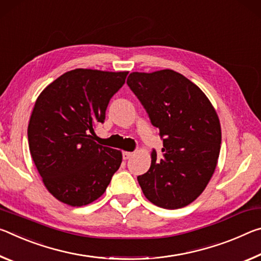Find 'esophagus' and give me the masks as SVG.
Masks as SVG:
<instances>
[{
    "instance_id": "esophagus-1",
    "label": "esophagus",
    "mask_w": 261,
    "mask_h": 261,
    "mask_svg": "<svg viewBox=\"0 0 261 261\" xmlns=\"http://www.w3.org/2000/svg\"><path fill=\"white\" fill-rule=\"evenodd\" d=\"M133 156V152H130V151H123L122 152V159L123 160H128V159H130V157Z\"/></svg>"
}]
</instances>
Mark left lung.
I'll use <instances>...</instances> for the list:
<instances>
[{"mask_svg":"<svg viewBox=\"0 0 261 261\" xmlns=\"http://www.w3.org/2000/svg\"><path fill=\"white\" fill-rule=\"evenodd\" d=\"M127 84L163 140L162 159L152 150L150 169L138 177L143 194L162 208L185 207L206 189L219 160L214 106L198 85L171 69L132 72Z\"/></svg>","mask_w":261,"mask_h":261,"instance_id":"left-lung-1","label":"left lung"}]
</instances>
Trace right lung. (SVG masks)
Returning a JSON list of instances; mask_svg holds the SVG:
<instances>
[{"mask_svg":"<svg viewBox=\"0 0 261 261\" xmlns=\"http://www.w3.org/2000/svg\"><path fill=\"white\" fill-rule=\"evenodd\" d=\"M128 71L74 69L37 98L28 127L29 148L46 189L72 207L104 194L122 162L120 150L95 142L112 96Z\"/></svg>","mask_w":261,"mask_h":261,"instance_id":"right-lung-1","label":"right lung"}]
</instances>
